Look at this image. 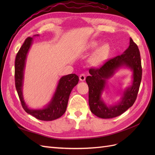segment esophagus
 Returning a JSON list of instances; mask_svg holds the SVG:
<instances>
[{
	"mask_svg": "<svg viewBox=\"0 0 155 155\" xmlns=\"http://www.w3.org/2000/svg\"><path fill=\"white\" fill-rule=\"evenodd\" d=\"M85 79H86V75L85 74H80V76H79V80L81 81H84L85 80Z\"/></svg>",
	"mask_w": 155,
	"mask_h": 155,
	"instance_id": "esophagus-1",
	"label": "esophagus"
}]
</instances>
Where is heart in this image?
Segmentation results:
<instances>
[{
  "label": "heart",
  "mask_w": 155,
  "mask_h": 155,
  "mask_svg": "<svg viewBox=\"0 0 155 155\" xmlns=\"http://www.w3.org/2000/svg\"><path fill=\"white\" fill-rule=\"evenodd\" d=\"M97 41H92L88 45L89 48H95L98 46ZM110 52V46L108 44H105L98 48L92 58V63L94 64L101 63L108 57Z\"/></svg>",
  "instance_id": "obj_1"
}]
</instances>
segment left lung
<instances>
[{"label":"left lung","mask_w":155,"mask_h":155,"mask_svg":"<svg viewBox=\"0 0 155 155\" xmlns=\"http://www.w3.org/2000/svg\"><path fill=\"white\" fill-rule=\"evenodd\" d=\"M122 67L129 68L133 72L132 85L124 91L118 104L107 106L101 96L107 87V80ZM89 73L91 76L87 77L86 82L89 89L88 104L91 111L104 119L121 115L134 104L142 80V69L138 46L130 38L129 47L122 54L109 59L100 68H91Z\"/></svg>","instance_id":"8db88e82"}]
</instances>
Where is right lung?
Wrapping results in <instances>:
<instances>
[{"mask_svg":"<svg viewBox=\"0 0 155 155\" xmlns=\"http://www.w3.org/2000/svg\"><path fill=\"white\" fill-rule=\"evenodd\" d=\"M34 36H39L35 35ZM33 43V37H28L16 55L15 62V87L22 107L28 114L43 121H51L60 118L66 111L68 98L73 88L79 81V77L70 74L61 77L51 100L43 109H32L28 107L23 97L22 88L24 82V72L27 54Z\"/></svg>","mask_w":155,"mask_h":155,"instance_id":"1","label":"right lung"}]
</instances>
